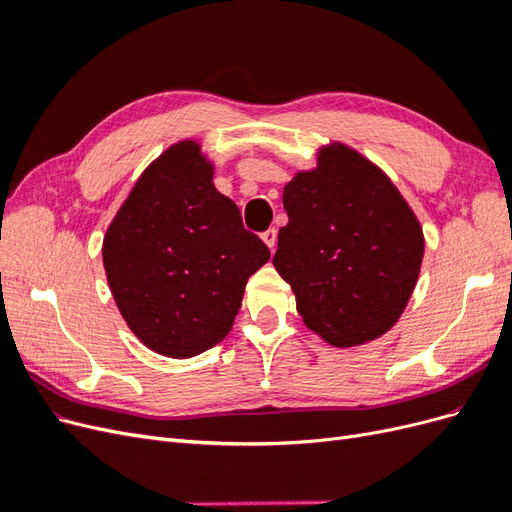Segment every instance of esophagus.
Instances as JSON below:
<instances>
[{
  "label": "esophagus",
  "instance_id": "esophagus-1",
  "mask_svg": "<svg viewBox=\"0 0 512 512\" xmlns=\"http://www.w3.org/2000/svg\"><path fill=\"white\" fill-rule=\"evenodd\" d=\"M262 241H265L269 245V250L273 252L275 250V243H277V230L269 228V230L262 232Z\"/></svg>",
  "mask_w": 512,
  "mask_h": 512
}]
</instances>
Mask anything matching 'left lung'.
Segmentation results:
<instances>
[{
  "label": "left lung",
  "instance_id": "1",
  "mask_svg": "<svg viewBox=\"0 0 512 512\" xmlns=\"http://www.w3.org/2000/svg\"><path fill=\"white\" fill-rule=\"evenodd\" d=\"M288 224L273 265L305 324L337 348L389 331L421 271L423 228L404 196L361 153L335 143L284 188Z\"/></svg>",
  "mask_w": 512,
  "mask_h": 512
}]
</instances>
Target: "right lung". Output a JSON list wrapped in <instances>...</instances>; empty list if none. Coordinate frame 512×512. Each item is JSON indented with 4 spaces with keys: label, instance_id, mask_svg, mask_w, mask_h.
I'll use <instances>...</instances> for the list:
<instances>
[{
    "label": "right lung",
    "instance_id": "1",
    "mask_svg": "<svg viewBox=\"0 0 512 512\" xmlns=\"http://www.w3.org/2000/svg\"><path fill=\"white\" fill-rule=\"evenodd\" d=\"M269 247L215 190L194 141L168 147L138 177L102 243L106 280L132 333L153 352L188 359L228 335L245 284Z\"/></svg>",
    "mask_w": 512,
    "mask_h": 512
}]
</instances>
